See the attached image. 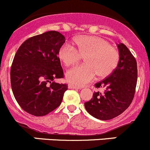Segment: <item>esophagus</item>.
Wrapping results in <instances>:
<instances>
[{"label": "esophagus", "mask_w": 150, "mask_h": 150, "mask_svg": "<svg viewBox=\"0 0 150 150\" xmlns=\"http://www.w3.org/2000/svg\"><path fill=\"white\" fill-rule=\"evenodd\" d=\"M68 87H69V89H78L79 87H77V86L74 85V84H69V86H68Z\"/></svg>", "instance_id": "esophagus-1"}]
</instances>
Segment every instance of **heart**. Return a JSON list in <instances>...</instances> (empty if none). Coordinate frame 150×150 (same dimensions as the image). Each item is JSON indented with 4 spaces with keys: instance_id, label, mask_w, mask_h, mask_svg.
<instances>
[{
    "instance_id": "b5f03b06",
    "label": "heart",
    "mask_w": 150,
    "mask_h": 150,
    "mask_svg": "<svg viewBox=\"0 0 150 150\" xmlns=\"http://www.w3.org/2000/svg\"><path fill=\"white\" fill-rule=\"evenodd\" d=\"M72 45L66 43L59 48L57 57L66 67L74 66L81 57L84 65L67 71L66 79L71 84L83 86L94 79L109 76L117 66L120 54L106 40L98 36L81 35L75 38Z\"/></svg>"
}]
</instances>
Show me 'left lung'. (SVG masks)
Wrapping results in <instances>:
<instances>
[{
	"label": "left lung",
	"instance_id": "1",
	"mask_svg": "<svg viewBox=\"0 0 150 150\" xmlns=\"http://www.w3.org/2000/svg\"><path fill=\"white\" fill-rule=\"evenodd\" d=\"M120 60L109 76L95 84L104 88L103 93L96 92L93 98L84 103L90 115L101 120H112L125 112L134 97L137 83V63L135 57L122 43L117 44Z\"/></svg>",
	"mask_w": 150,
	"mask_h": 150
}]
</instances>
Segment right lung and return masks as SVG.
<instances>
[{"label": "right lung", "instance_id": "add662e5", "mask_svg": "<svg viewBox=\"0 0 150 150\" xmlns=\"http://www.w3.org/2000/svg\"><path fill=\"white\" fill-rule=\"evenodd\" d=\"M64 35L52 30L29 38L16 52L11 67L13 94L20 107L36 117L44 116L58 107L68 90L55 79L64 77L59 48Z\"/></svg>", "mask_w": 150, "mask_h": 150}]
</instances>
